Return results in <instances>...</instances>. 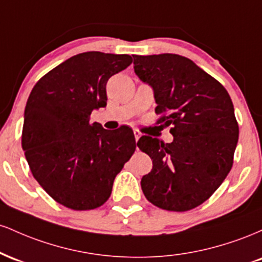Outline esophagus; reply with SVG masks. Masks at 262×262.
I'll use <instances>...</instances> for the list:
<instances>
[{
	"label": "esophagus",
	"mask_w": 262,
	"mask_h": 262,
	"mask_svg": "<svg viewBox=\"0 0 262 262\" xmlns=\"http://www.w3.org/2000/svg\"><path fill=\"white\" fill-rule=\"evenodd\" d=\"M141 137V133L139 130H134V138H135V140H139V138Z\"/></svg>",
	"instance_id": "34e87169"
}]
</instances>
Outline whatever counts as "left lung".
Wrapping results in <instances>:
<instances>
[{"label": "left lung", "mask_w": 262, "mask_h": 262, "mask_svg": "<svg viewBox=\"0 0 262 262\" xmlns=\"http://www.w3.org/2000/svg\"><path fill=\"white\" fill-rule=\"evenodd\" d=\"M134 73L154 91L155 112L173 140L141 137L152 160L141 189L159 208L183 212L202 204L231 169L239 127L229 93L192 60L177 54L133 55Z\"/></svg>", "instance_id": "8db88e82"}]
</instances>
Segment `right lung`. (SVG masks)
<instances>
[{"mask_svg":"<svg viewBox=\"0 0 262 262\" xmlns=\"http://www.w3.org/2000/svg\"><path fill=\"white\" fill-rule=\"evenodd\" d=\"M130 64L127 54H77L41 77L29 95L22 132L26 159L39 185L68 208L102 206L133 155V130H107L91 122L92 111L107 106L108 79Z\"/></svg>","mask_w":262,"mask_h":262,"instance_id":"add662e5","label":"right lung"}]
</instances>
